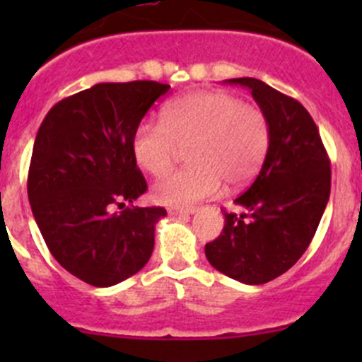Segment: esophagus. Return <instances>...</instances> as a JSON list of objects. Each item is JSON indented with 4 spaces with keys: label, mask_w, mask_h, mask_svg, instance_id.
Returning a JSON list of instances; mask_svg holds the SVG:
<instances>
[{
    "label": "esophagus",
    "mask_w": 362,
    "mask_h": 362,
    "mask_svg": "<svg viewBox=\"0 0 362 362\" xmlns=\"http://www.w3.org/2000/svg\"><path fill=\"white\" fill-rule=\"evenodd\" d=\"M171 215H192L198 211V208H178V206H171L168 208Z\"/></svg>",
    "instance_id": "1"
}]
</instances>
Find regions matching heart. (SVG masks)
I'll use <instances>...</instances> for the list:
<instances>
[{
    "mask_svg": "<svg viewBox=\"0 0 362 362\" xmlns=\"http://www.w3.org/2000/svg\"><path fill=\"white\" fill-rule=\"evenodd\" d=\"M185 147L191 166L152 187L160 204L191 206L217 194L222 180L236 187L254 178L269 147L268 117L231 93H194L164 105L160 124L145 120L131 141L134 160L152 177L166 173Z\"/></svg>",
    "mask_w": 362,
    "mask_h": 362,
    "instance_id": "1",
    "label": "heart"
}]
</instances>
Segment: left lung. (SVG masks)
<instances>
[{
  "label": "left lung",
  "instance_id": "obj_1",
  "mask_svg": "<svg viewBox=\"0 0 362 362\" xmlns=\"http://www.w3.org/2000/svg\"><path fill=\"white\" fill-rule=\"evenodd\" d=\"M249 87L269 122V147L257 178L224 211V229L204 245L208 262L249 286L276 279L305 254L331 192V163L312 115L262 80L229 78Z\"/></svg>",
  "mask_w": 362,
  "mask_h": 362
}]
</instances>
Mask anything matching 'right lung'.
<instances>
[{
  "label": "right lung",
  "instance_id": "1",
  "mask_svg": "<svg viewBox=\"0 0 362 362\" xmlns=\"http://www.w3.org/2000/svg\"><path fill=\"white\" fill-rule=\"evenodd\" d=\"M168 90L152 80L96 83L54 105L36 133L28 175L35 221L54 259L94 287L133 276L154 250L166 210L123 206L147 191L133 133Z\"/></svg>",
  "mask_w": 362,
  "mask_h": 362
}]
</instances>
